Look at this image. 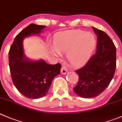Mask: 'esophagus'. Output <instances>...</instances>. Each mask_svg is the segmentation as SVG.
<instances>
[{"label":"esophagus","instance_id":"obj_1","mask_svg":"<svg viewBox=\"0 0 122 122\" xmlns=\"http://www.w3.org/2000/svg\"><path fill=\"white\" fill-rule=\"evenodd\" d=\"M67 71H68V70H67V67L64 66H62V67H61V74H66V73H67Z\"/></svg>","mask_w":122,"mask_h":122}]
</instances>
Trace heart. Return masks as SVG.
Masks as SVG:
<instances>
[{
    "label": "heart",
    "mask_w": 122,
    "mask_h": 122,
    "mask_svg": "<svg viewBox=\"0 0 122 122\" xmlns=\"http://www.w3.org/2000/svg\"><path fill=\"white\" fill-rule=\"evenodd\" d=\"M96 45V39L92 33L77 30L61 34L54 40L51 51L55 55L66 53L68 61L74 66H80L89 59Z\"/></svg>",
    "instance_id": "b5f03b06"
}]
</instances>
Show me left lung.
<instances>
[{
  "label": "left lung",
  "instance_id": "obj_1",
  "mask_svg": "<svg viewBox=\"0 0 122 122\" xmlns=\"http://www.w3.org/2000/svg\"><path fill=\"white\" fill-rule=\"evenodd\" d=\"M97 35V51L86 64L76 70L79 81L74 92L85 98L97 97L112 81L116 68V48L104 31L92 27Z\"/></svg>",
  "mask_w": 122,
  "mask_h": 122
}]
</instances>
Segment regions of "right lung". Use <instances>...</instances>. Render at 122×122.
<instances>
[{
	"label": "right lung",
	"mask_w": 122,
	"mask_h": 122,
	"mask_svg": "<svg viewBox=\"0 0 122 122\" xmlns=\"http://www.w3.org/2000/svg\"><path fill=\"white\" fill-rule=\"evenodd\" d=\"M45 27L30 24L18 34L9 51V65L13 83L18 91L28 98L38 99L44 97L54 78L60 74L61 64L51 65L43 60L29 61L24 54V38L40 33Z\"/></svg>",
	"instance_id": "1"
}]
</instances>
